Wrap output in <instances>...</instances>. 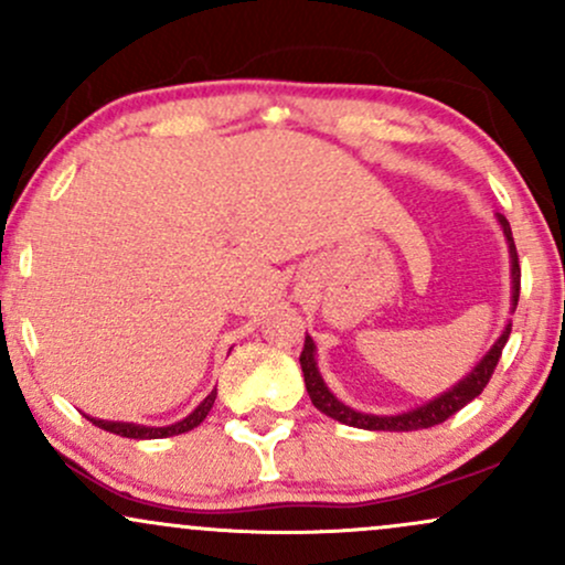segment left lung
Returning <instances> with one entry per match:
<instances>
[{
	"label": "left lung",
	"instance_id": "1",
	"mask_svg": "<svg viewBox=\"0 0 565 565\" xmlns=\"http://www.w3.org/2000/svg\"><path fill=\"white\" fill-rule=\"evenodd\" d=\"M497 220H499V225H502V233H504V238H508V246H510L512 310H515L518 295H521V265H518V252H515V242H512L510 223L502 215H497ZM510 329H512V323L504 327V332L499 334V340L491 345L489 353H486L483 359L472 366V372L468 374V377L459 380L451 391L440 393L438 398L427 401V404L412 408V412H404V414H391V417H387V414H364V412H355V408L342 404V401L337 398L332 391H329L327 382L321 380L319 366H316V342L310 340L308 334H305V348L300 353L305 387H308V395H310V401H313V406L319 408L321 414H327V417H332L342 425L361 427V430H387V433L423 430V427L446 423L451 414H457L459 408L468 406L476 395L483 393V387L489 385L491 374H494V369L499 364V355H502V348H504V342H508Z\"/></svg>",
	"mask_w": 565,
	"mask_h": 565
}]
</instances>
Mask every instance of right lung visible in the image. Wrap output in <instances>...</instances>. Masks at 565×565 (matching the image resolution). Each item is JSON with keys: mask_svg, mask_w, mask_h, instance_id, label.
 <instances>
[{"mask_svg": "<svg viewBox=\"0 0 565 565\" xmlns=\"http://www.w3.org/2000/svg\"><path fill=\"white\" fill-rule=\"evenodd\" d=\"M215 398H217V391H212L196 408H193L191 414H188L185 419H180V423L167 425V427H146V425H135V423H108V419H95V417H87V419L93 425L100 427V430H108V433H114V436H121V438H140V440L142 438H167V436H180V433L193 430V427H199L201 423H204L206 414H210V408L215 406Z\"/></svg>", "mask_w": 565, "mask_h": 565, "instance_id": "right-lung-1", "label": "right lung"}]
</instances>
